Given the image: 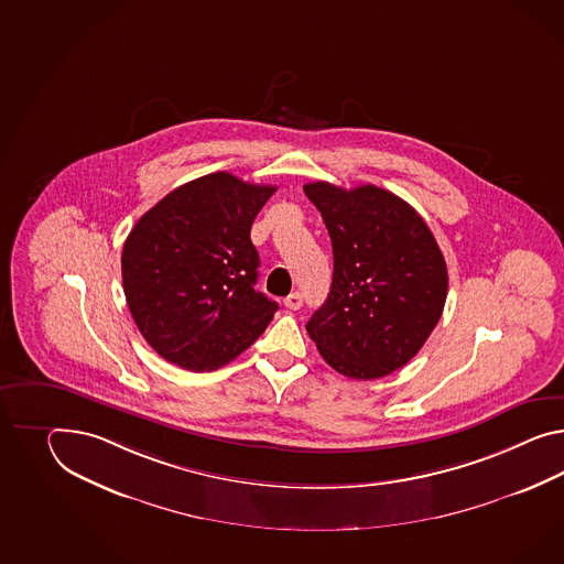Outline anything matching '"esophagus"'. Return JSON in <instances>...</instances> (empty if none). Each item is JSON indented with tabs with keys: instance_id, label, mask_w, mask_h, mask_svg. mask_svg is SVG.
Returning <instances> with one entry per match:
<instances>
[{
	"instance_id": "1",
	"label": "esophagus",
	"mask_w": 564,
	"mask_h": 564,
	"mask_svg": "<svg viewBox=\"0 0 564 564\" xmlns=\"http://www.w3.org/2000/svg\"><path fill=\"white\" fill-rule=\"evenodd\" d=\"M283 303H285V307H288V310H300L303 303L302 293H297V291H295V293H291V295H288V297L283 300Z\"/></svg>"
}]
</instances>
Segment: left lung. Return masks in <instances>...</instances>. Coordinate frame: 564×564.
Instances as JSON below:
<instances>
[{"label": "left lung", "instance_id": "left-lung-1", "mask_svg": "<svg viewBox=\"0 0 564 564\" xmlns=\"http://www.w3.org/2000/svg\"><path fill=\"white\" fill-rule=\"evenodd\" d=\"M319 209L334 252L326 303L305 330L334 371L379 379L408 365L436 328L448 273L426 221L395 193L375 185H303Z\"/></svg>", "mask_w": 564, "mask_h": 564}]
</instances>
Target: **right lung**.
I'll return each mask as SVG.
<instances>
[{
  "instance_id": "1",
  "label": "right lung",
  "mask_w": 564,
  "mask_h": 564,
  "mask_svg": "<svg viewBox=\"0 0 564 564\" xmlns=\"http://www.w3.org/2000/svg\"><path fill=\"white\" fill-rule=\"evenodd\" d=\"M275 189L226 171L204 175L165 195L128 234L126 302L156 355L214 371L269 326L279 305L254 289L261 261L250 228Z\"/></svg>"
}]
</instances>
